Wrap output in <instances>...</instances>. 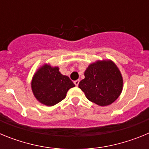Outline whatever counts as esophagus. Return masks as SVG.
Returning a JSON list of instances; mask_svg holds the SVG:
<instances>
[{
  "label": "esophagus",
  "mask_w": 149,
  "mask_h": 149,
  "mask_svg": "<svg viewBox=\"0 0 149 149\" xmlns=\"http://www.w3.org/2000/svg\"><path fill=\"white\" fill-rule=\"evenodd\" d=\"M79 82H80V81H79V80H76V81H74V84H75V86H78Z\"/></svg>",
  "instance_id": "1"
}]
</instances>
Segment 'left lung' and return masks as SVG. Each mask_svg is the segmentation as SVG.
Returning <instances> with one entry per match:
<instances>
[{
	"label": "left lung",
	"mask_w": 149,
	"mask_h": 149,
	"mask_svg": "<svg viewBox=\"0 0 149 149\" xmlns=\"http://www.w3.org/2000/svg\"><path fill=\"white\" fill-rule=\"evenodd\" d=\"M84 76L78 87L89 101L97 105L104 107L111 104L122 93V75L111 60H97L89 64Z\"/></svg>",
	"instance_id": "8db88e82"
}]
</instances>
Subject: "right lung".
<instances>
[{
  "label": "right lung",
  "instance_id": "add662e5",
  "mask_svg": "<svg viewBox=\"0 0 149 149\" xmlns=\"http://www.w3.org/2000/svg\"><path fill=\"white\" fill-rule=\"evenodd\" d=\"M59 69L58 66L45 63L34 73L31 89L39 103L54 106L65 98L68 89L75 86L69 77L62 74Z\"/></svg>",
  "mask_w": 149,
  "mask_h": 149
}]
</instances>
